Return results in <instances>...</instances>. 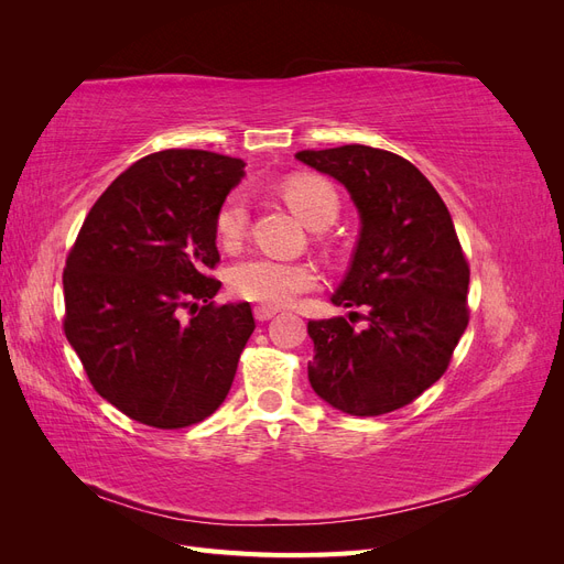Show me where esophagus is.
I'll return each mask as SVG.
<instances>
[{
	"label": "esophagus",
	"mask_w": 564,
	"mask_h": 564,
	"mask_svg": "<svg viewBox=\"0 0 564 564\" xmlns=\"http://www.w3.org/2000/svg\"><path fill=\"white\" fill-rule=\"evenodd\" d=\"M278 315V311L275 308H268V305H256L253 308V317L259 319V322H268V319H272Z\"/></svg>",
	"instance_id": "obj_1"
}]
</instances>
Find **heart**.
<instances>
[{"label": "heart", "mask_w": 564, "mask_h": 564, "mask_svg": "<svg viewBox=\"0 0 564 564\" xmlns=\"http://www.w3.org/2000/svg\"><path fill=\"white\" fill-rule=\"evenodd\" d=\"M282 195L311 228L322 220L336 218L338 197L329 183L315 176H294L284 181ZM216 237L226 249L240 247L249 226V202L242 193H230L216 212ZM317 282L313 265L280 261L268 256H251L230 268L228 284L232 294L249 303L280 308L296 294L308 292Z\"/></svg>", "instance_id": "obj_1"}]
</instances>
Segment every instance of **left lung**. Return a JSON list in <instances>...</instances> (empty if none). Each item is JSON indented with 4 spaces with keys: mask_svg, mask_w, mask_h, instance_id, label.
Returning a JSON list of instances; mask_svg holds the SVG:
<instances>
[{
    "mask_svg": "<svg viewBox=\"0 0 564 564\" xmlns=\"http://www.w3.org/2000/svg\"><path fill=\"white\" fill-rule=\"evenodd\" d=\"M346 185L362 230L334 305L362 308L311 319L317 395L352 416H381L414 402L447 371L468 327L470 268L449 209L431 181L395 152L369 145L296 155Z\"/></svg>",
    "mask_w": 564,
    "mask_h": 564,
    "instance_id": "left-lung-1",
    "label": "left lung"
}]
</instances>
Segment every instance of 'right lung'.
<instances>
[{
  "label": "right lung",
  "instance_id": "add662e5",
  "mask_svg": "<svg viewBox=\"0 0 564 564\" xmlns=\"http://www.w3.org/2000/svg\"><path fill=\"white\" fill-rule=\"evenodd\" d=\"M242 176L209 150L152 152L96 199L65 259L67 340L98 395L152 429L212 416L256 327L249 303L212 301L216 212Z\"/></svg>",
  "mask_w": 564,
  "mask_h": 564
}]
</instances>
